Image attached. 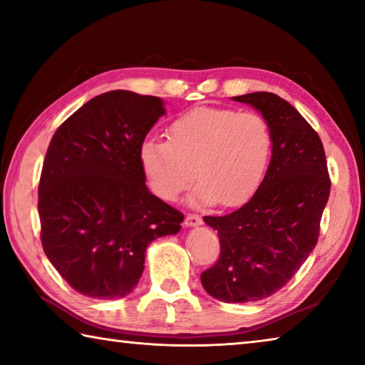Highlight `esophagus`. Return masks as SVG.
<instances>
[{
  "mask_svg": "<svg viewBox=\"0 0 365 365\" xmlns=\"http://www.w3.org/2000/svg\"><path fill=\"white\" fill-rule=\"evenodd\" d=\"M201 224H202V219L196 214H188L187 217H185V225H187V227H197Z\"/></svg>",
  "mask_w": 365,
  "mask_h": 365,
  "instance_id": "obj_1",
  "label": "esophagus"
}]
</instances>
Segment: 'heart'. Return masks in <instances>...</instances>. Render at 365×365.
<instances>
[{
  "mask_svg": "<svg viewBox=\"0 0 365 365\" xmlns=\"http://www.w3.org/2000/svg\"><path fill=\"white\" fill-rule=\"evenodd\" d=\"M272 132L256 113L196 108L169 125V140L145 138L138 163L154 195L175 201L201 178L188 201L193 206L222 202L227 207L250 201L267 170Z\"/></svg>",
  "mask_w": 365,
  "mask_h": 365,
  "instance_id": "1",
  "label": "heart"
}]
</instances>
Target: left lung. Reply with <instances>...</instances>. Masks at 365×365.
<instances>
[{
  "label": "left lung",
  "mask_w": 365,
  "mask_h": 365,
  "mask_svg": "<svg viewBox=\"0 0 365 365\" xmlns=\"http://www.w3.org/2000/svg\"><path fill=\"white\" fill-rule=\"evenodd\" d=\"M267 120L272 158L255 196L222 217L206 215L217 230L220 257L201 274L212 298L251 302L279 292L316 248L330 196L324 145L292 104L267 91L233 96Z\"/></svg>",
  "instance_id": "1"
}]
</instances>
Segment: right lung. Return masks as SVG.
Masks as SVG:
<instances>
[{"label": "right lung", "mask_w": 365, "mask_h": 365, "mask_svg": "<svg viewBox=\"0 0 365 365\" xmlns=\"http://www.w3.org/2000/svg\"><path fill=\"white\" fill-rule=\"evenodd\" d=\"M164 101L127 90L77 109L48 146L38 187L41 245L61 277L88 298L132 293L151 242L180 232L183 214L154 196L138 148Z\"/></svg>", "instance_id": "add662e5"}]
</instances>
